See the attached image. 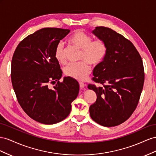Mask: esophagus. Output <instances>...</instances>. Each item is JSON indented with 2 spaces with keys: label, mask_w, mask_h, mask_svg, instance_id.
<instances>
[{
  "label": "esophagus",
  "mask_w": 156,
  "mask_h": 156,
  "mask_svg": "<svg viewBox=\"0 0 156 156\" xmlns=\"http://www.w3.org/2000/svg\"><path fill=\"white\" fill-rule=\"evenodd\" d=\"M79 84H80V87L81 89H83L84 88V87H85V84H84L83 82H80Z\"/></svg>",
  "instance_id": "obj_1"
}]
</instances>
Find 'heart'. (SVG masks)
Masks as SVG:
<instances>
[{
    "label": "heart",
    "mask_w": 156,
    "mask_h": 156,
    "mask_svg": "<svg viewBox=\"0 0 156 156\" xmlns=\"http://www.w3.org/2000/svg\"><path fill=\"white\" fill-rule=\"evenodd\" d=\"M69 42L82 50L80 60L76 64H71L64 69L66 76L83 81L91 72V66H97L102 63L107 52V46L104 41L97 39L92 41L90 36L82 30H77L69 37ZM55 58L61 65L66 63L65 49L62 43H59L54 51Z\"/></svg>",
    "instance_id": "obj_1"
}]
</instances>
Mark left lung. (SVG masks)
<instances>
[{"label": "left lung", "instance_id": "left-lung-1", "mask_svg": "<svg viewBox=\"0 0 156 156\" xmlns=\"http://www.w3.org/2000/svg\"><path fill=\"white\" fill-rule=\"evenodd\" d=\"M92 33L105 41L107 52L93 71V80L103 86H87L97 95L90 116L103 126H116L131 116L139 103L144 82L143 64L135 46L122 34L105 27H97Z\"/></svg>", "mask_w": 156, "mask_h": 156}]
</instances>
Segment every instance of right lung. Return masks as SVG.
Listing matches in <instances>:
<instances>
[{
  "label": "right lung",
  "instance_id": "1",
  "mask_svg": "<svg viewBox=\"0 0 156 156\" xmlns=\"http://www.w3.org/2000/svg\"><path fill=\"white\" fill-rule=\"evenodd\" d=\"M70 31L40 29L21 41L13 55L11 79L17 101L39 123L50 125L65 119L78 95L79 84L75 80L65 77L59 82L63 72L54 55L56 46ZM55 83L51 89L49 85Z\"/></svg>",
  "mask_w": 156,
  "mask_h": 156
}]
</instances>
